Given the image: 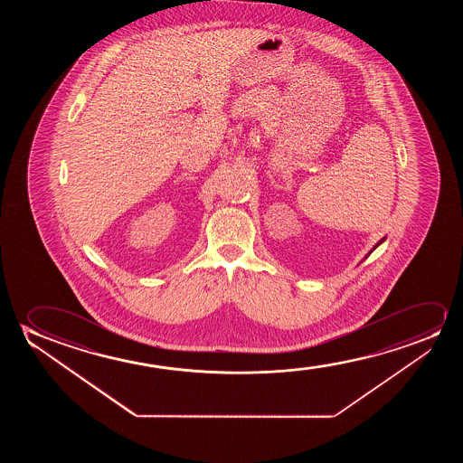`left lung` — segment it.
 <instances>
[{"label":"left lung","instance_id":"left-lung-1","mask_svg":"<svg viewBox=\"0 0 463 463\" xmlns=\"http://www.w3.org/2000/svg\"><path fill=\"white\" fill-rule=\"evenodd\" d=\"M386 241V237H384V239H381V241H378L376 245H374L373 250H376V248L380 247L381 243H383V241ZM373 250H372V251H370V253H368L367 256H370V254L373 253ZM367 256H365V258H367Z\"/></svg>","mask_w":463,"mask_h":463}]
</instances>
